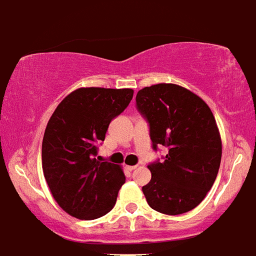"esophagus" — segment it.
Instances as JSON below:
<instances>
[{
	"instance_id": "1",
	"label": "esophagus",
	"mask_w": 256,
	"mask_h": 256,
	"mask_svg": "<svg viewBox=\"0 0 256 256\" xmlns=\"http://www.w3.org/2000/svg\"><path fill=\"white\" fill-rule=\"evenodd\" d=\"M126 168L128 169V170H134V169L137 168V165H126Z\"/></svg>"
}]
</instances>
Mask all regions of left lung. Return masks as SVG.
<instances>
[{"instance_id":"1","label":"left lung","mask_w":256,"mask_h":256,"mask_svg":"<svg viewBox=\"0 0 256 256\" xmlns=\"http://www.w3.org/2000/svg\"><path fill=\"white\" fill-rule=\"evenodd\" d=\"M136 102L150 123L154 148L169 150L164 162L148 166L151 180L142 191L148 205L166 216L195 209L220 165L222 138L212 110L200 96L173 83L142 88Z\"/></svg>"}]
</instances>
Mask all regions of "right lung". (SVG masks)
Returning a JSON list of instances; mask_svg holds the SVG:
<instances>
[{"label": "right lung", "mask_w": 256, "mask_h": 256, "mask_svg": "<svg viewBox=\"0 0 256 256\" xmlns=\"http://www.w3.org/2000/svg\"><path fill=\"white\" fill-rule=\"evenodd\" d=\"M132 97V88L82 87L68 94L50 118L42 169L52 198L69 216L92 220L114 208L126 176L120 165L97 159L96 144Z\"/></svg>", "instance_id": "obj_1"}]
</instances>
